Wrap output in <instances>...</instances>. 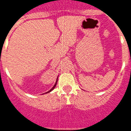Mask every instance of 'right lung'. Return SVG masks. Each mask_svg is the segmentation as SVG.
Instances as JSON below:
<instances>
[{
	"instance_id": "right-lung-1",
	"label": "right lung",
	"mask_w": 131,
	"mask_h": 131,
	"mask_svg": "<svg viewBox=\"0 0 131 131\" xmlns=\"http://www.w3.org/2000/svg\"><path fill=\"white\" fill-rule=\"evenodd\" d=\"M57 81H56V83H55V84H54V86H53V87L52 88V89H50V90L49 91H48V92H46V93H48V92H50V91H52L53 89H54V88H55V86H56V84H57Z\"/></svg>"
}]
</instances>
